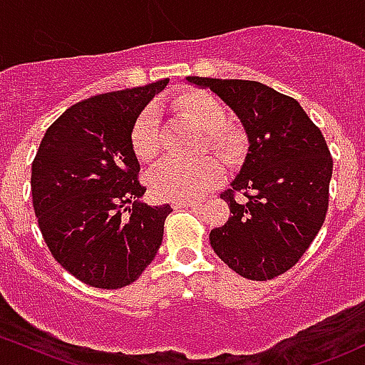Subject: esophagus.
Listing matches in <instances>:
<instances>
[{
  "mask_svg": "<svg viewBox=\"0 0 365 365\" xmlns=\"http://www.w3.org/2000/svg\"><path fill=\"white\" fill-rule=\"evenodd\" d=\"M175 208H200V203H196V201H175L173 203Z\"/></svg>",
  "mask_w": 365,
  "mask_h": 365,
  "instance_id": "obj_1",
  "label": "esophagus"
}]
</instances>
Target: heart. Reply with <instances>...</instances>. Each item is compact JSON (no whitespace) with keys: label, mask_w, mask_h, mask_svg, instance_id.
I'll return each mask as SVG.
<instances>
[{"label":"heart","mask_w":365,"mask_h":365,"mask_svg":"<svg viewBox=\"0 0 365 365\" xmlns=\"http://www.w3.org/2000/svg\"><path fill=\"white\" fill-rule=\"evenodd\" d=\"M180 111L206 132V145L226 160L242 155L245 138L238 128L224 125L226 111L213 95L190 91L176 101ZM130 145L139 160H152L159 152V118L153 108H146L135 118ZM222 178V169L215 159L185 162L164 159L150 171L148 183L153 196L164 201L200 200Z\"/></svg>","instance_id":"b5f03b06"}]
</instances>
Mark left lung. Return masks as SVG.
Segmentation results:
<instances>
[{
	"instance_id": "1",
	"label": "left lung",
	"mask_w": 365,
	"mask_h": 365,
	"mask_svg": "<svg viewBox=\"0 0 365 365\" xmlns=\"http://www.w3.org/2000/svg\"><path fill=\"white\" fill-rule=\"evenodd\" d=\"M240 118L249 153L220 194L233 215L210 233L217 256L238 275L270 281L298 263L329 210L332 157L322 130L295 98L256 81L187 77ZM245 200L237 202L234 192Z\"/></svg>"
}]
</instances>
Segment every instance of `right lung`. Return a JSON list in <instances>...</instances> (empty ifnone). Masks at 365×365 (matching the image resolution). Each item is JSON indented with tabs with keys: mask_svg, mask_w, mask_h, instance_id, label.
Listing matches in <instances>:
<instances>
[{
	"mask_svg": "<svg viewBox=\"0 0 365 365\" xmlns=\"http://www.w3.org/2000/svg\"><path fill=\"white\" fill-rule=\"evenodd\" d=\"M95 95L61 114L31 164L38 227L54 259L84 284H132L162 244L169 205L141 203L139 162L130 145L135 118L168 86Z\"/></svg>",
	"mask_w": 365,
	"mask_h": 365,
	"instance_id": "1",
	"label": "right lung"
}]
</instances>
